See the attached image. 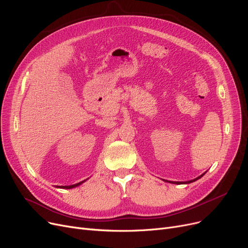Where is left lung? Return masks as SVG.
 Instances as JSON below:
<instances>
[{
  "label": "left lung",
  "instance_id": "obj_1",
  "mask_svg": "<svg viewBox=\"0 0 248 248\" xmlns=\"http://www.w3.org/2000/svg\"><path fill=\"white\" fill-rule=\"evenodd\" d=\"M205 175V173L204 174H202L201 176H199V177H197L196 179H194V180H190V181H186V182H170V183H174V184H178V185H180V184H190V183H192V182H195L196 180H198V179H200L201 177H203ZM165 181V180H164ZM166 182H168V181H166Z\"/></svg>",
  "mask_w": 248,
  "mask_h": 248
}]
</instances>
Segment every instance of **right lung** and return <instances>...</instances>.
<instances>
[{
    "label": "right lung",
    "mask_w": 248,
    "mask_h": 248,
    "mask_svg": "<svg viewBox=\"0 0 248 248\" xmlns=\"http://www.w3.org/2000/svg\"><path fill=\"white\" fill-rule=\"evenodd\" d=\"M83 182H85V180L84 181H82V182H80V183H77V184H74V185H70V186H58V188H64V189H72V188H75V187H77V186H79V185H81Z\"/></svg>",
    "instance_id": "add662e5"
}]
</instances>
